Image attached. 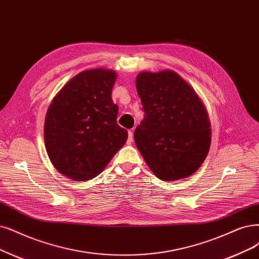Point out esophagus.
I'll use <instances>...</instances> for the list:
<instances>
[{
	"label": "esophagus",
	"instance_id": "esophagus-1",
	"mask_svg": "<svg viewBox=\"0 0 259 259\" xmlns=\"http://www.w3.org/2000/svg\"><path fill=\"white\" fill-rule=\"evenodd\" d=\"M133 142V130H129L128 132V143Z\"/></svg>",
	"mask_w": 259,
	"mask_h": 259
}]
</instances>
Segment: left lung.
Wrapping results in <instances>:
<instances>
[{
	"label": "left lung",
	"instance_id": "1",
	"mask_svg": "<svg viewBox=\"0 0 259 259\" xmlns=\"http://www.w3.org/2000/svg\"><path fill=\"white\" fill-rule=\"evenodd\" d=\"M136 85L145 115L135 141L147 165L162 180L192 175L206 159L211 142L203 102L173 70L140 72Z\"/></svg>",
	"mask_w": 259,
	"mask_h": 259
}]
</instances>
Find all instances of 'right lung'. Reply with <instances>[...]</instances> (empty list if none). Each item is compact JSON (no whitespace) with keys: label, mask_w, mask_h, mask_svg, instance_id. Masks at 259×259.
<instances>
[{"label":"right lung","mask_w":259,"mask_h":259,"mask_svg":"<svg viewBox=\"0 0 259 259\" xmlns=\"http://www.w3.org/2000/svg\"><path fill=\"white\" fill-rule=\"evenodd\" d=\"M116 72L91 69L76 74L59 92L47 111L45 144L52 164L70 179L98 176L128 139L116 121L112 100Z\"/></svg>","instance_id":"right-lung-1"}]
</instances>
